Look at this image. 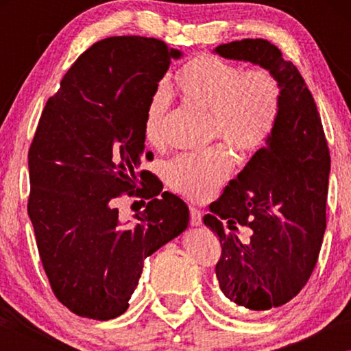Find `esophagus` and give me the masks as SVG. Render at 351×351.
Here are the masks:
<instances>
[{
	"mask_svg": "<svg viewBox=\"0 0 351 351\" xmlns=\"http://www.w3.org/2000/svg\"><path fill=\"white\" fill-rule=\"evenodd\" d=\"M201 223H203V215H201V212L197 207H190V224H192L193 228H197V226H201Z\"/></svg>",
	"mask_w": 351,
	"mask_h": 351,
	"instance_id": "1",
	"label": "esophagus"
}]
</instances>
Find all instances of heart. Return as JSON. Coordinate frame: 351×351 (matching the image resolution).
Returning <instances> with one entry per match:
<instances>
[{
  "label": "heart",
  "instance_id": "heart-1",
  "mask_svg": "<svg viewBox=\"0 0 351 351\" xmlns=\"http://www.w3.org/2000/svg\"><path fill=\"white\" fill-rule=\"evenodd\" d=\"M171 90L192 108L209 112V130L241 154L258 152L280 117L282 86L269 71L243 73L212 54H201L178 71ZM167 94L159 91L150 99L144 117V136L148 144L162 142ZM234 159L223 148L203 153L181 154L165 167L169 186L184 197L197 201L210 198L228 180Z\"/></svg>",
  "mask_w": 351,
  "mask_h": 351
}]
</instances>
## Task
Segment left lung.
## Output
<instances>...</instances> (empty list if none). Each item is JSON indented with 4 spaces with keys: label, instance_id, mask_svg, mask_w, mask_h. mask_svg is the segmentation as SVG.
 I'll return each mask as SVG.
<instances>
[{
    "label": "left lung",
    "instance_id": "obj_1",
    "mask_svg": "<svg viewBox=\"0 0 351 351\" xmlns=\"http://www.w3.org/2000/svg\"><path fill=\"white\" fill-rule=\"evenodd\" d=\"M213 52L258 64L282 86L280 117L271 138L203 218L223 247L215 268L223 294L249 311H268L299 294L316 266L326 228L330 152L304 77L277 46L245 38ZM237 223L252 229L251 239L236 237Z\"/></svg>",
    "mask_w": 351,
    "mask_h": 351
}]
</instances>
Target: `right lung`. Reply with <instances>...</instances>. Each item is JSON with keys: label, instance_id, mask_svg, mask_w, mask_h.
I'll return each mask as SVG.
<instances>
[{"label": "right lung", "instance_id": "1", "mask_svg": "<svg viewBox=\"0 0 351 351\" xmlns=\"http://www.w3.org/2000/svg\"><path fill=\"white\" fill-rule=\"evenodd\" d=\"M182 52L161 40L123 35L94 43L46 102L29 148L31 218L52 291L77 316L127 311L144 260L189 226V207L147 182L152 198L121 221L116 198L134 193L145 152L147 105ZM144 180V171H141Z\"/></svg>", "mask_w": 351, "mask_h": 351}]
</instances>
